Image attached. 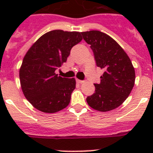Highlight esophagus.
I'll return each mask as SVG.
<instances>
[{"label":"esophagus","mask_w":153,"mask_h":153,"mask_svg":"<svg viewBox=\"0 0 153 153\" xmlns=\"http://www.w3.org/2000/svg\"><path fill=\"white\" fill-rule=\"evenodd\" d=\"M76 82H77L78 83H83V80H81V79H76Z\"/></svg>","instance_id":"34e87169"}]
</instances>
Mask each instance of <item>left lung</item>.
<instances>
[{
  "instance_id": "obj_1",
  "label": "left lung",
  "mask_w": 153,
  "mask_h": 153,
  "mask_svg": "<svg viewBox=\"0 0 153 153\" xmlns=\"http://www.w3.org/2000/svg\"><path fill=\"white\" fill-rule=\"evenodd\" d=\"M94 53L97 66L104 70L100 83H95V93L86 98L93 109L113 110L126 100L135 83L136 74L130 59L117 41L99 30L82 32Z\"/></svg>"
}]
</instances>
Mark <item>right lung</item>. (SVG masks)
Here are the masks:
<instances>
[{
    "mask_svg": "<svg viewBox=\"0 0 153 153\" xmlns=\"http://www.w3.org/2000/svg\"><path fill=\"white\" fill-rule=\"evenodd\" d=\"M82 39L79 32L54 30L42 35L28 50L19 76L24 97L36 109L53 113L69 105L76 80L61 77L55 70Z\"/></svg>",
    "mask_w": 153,
    "mask_h": 153,
    "instance_id": "add662e5",
    "label": "right lung"
}]
</instances>
